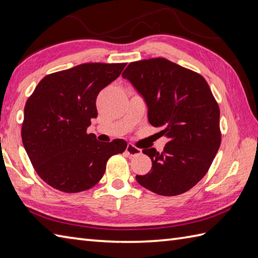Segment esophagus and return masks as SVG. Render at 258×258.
Wrapping results in <instances>:
<instances>
[{"label": "esophagus", "instance_id": "1", "mask_svg": "<svg viewBox=\"0 0 258 258\" xmlns=\"http://www.w3.org/2000/svg\"><path fill=\"white\" fill-rule=\"evenodd\" d=\"M126 153L131 156H136V155L142 154V150L135 147L133 144H128L127 147H126Z\"/></svg>", "mask_w": 258, "mask_h": 258}]
</instances>
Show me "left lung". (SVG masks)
<instances>
[{"label":"left lung","instance_id":"obj_1","mask_svg":"<svg viewBox=\"0 0 258 258\" xmlns=\"http://www.w3.org/2000/svg\"><path fill=\"white\" fill-rule=\"evenodd\" d=\"M122 76L144 98L149 122L168 139L162 153L143 150L152 169L136 180L158 195L185 193L204 177L221 145L220 107L210 86L161 57L130 63Z\"/></svg>","mask_w":258,"mask_h":258}]
</instances>
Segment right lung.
I'll return each instance as SVG.
<instances>
[{"label": "right lung", "instance_id": "obj_1", "mask_svg": "<svg viewBox=\"0 0 258 258\" xmlns=\"http://www.w3.org/2000/svg\"><path fill=\"white\" fill-rule=\"evenodd\" d=\"M126 63H85L46 75L26 101L22 142L35 172L46 184L79 193L100 180L109 157L123 153L124 140L102 143L87 134L97 116L96 97Z\"/></svg>", "mask_w": 258, "mask_h": 258}]
</instances>
